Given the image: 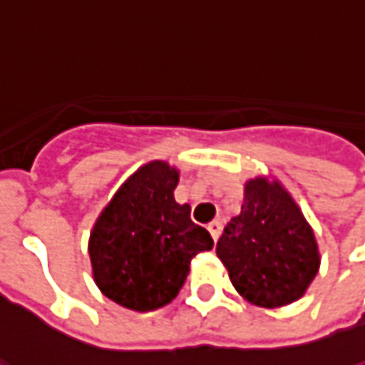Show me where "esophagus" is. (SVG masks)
Returning a JSON list of instances; mask_svg holds the SVG:
<instances>
[{
  "mask_svg": "<svg viewBox=\"0 0 365 365\" xmlns=\"http://www.w3.org/2000/svg\"><path fill=\"white\" fill-rule=\"evenodd\" d=\"M209 233H211V237H213V241H217L219 235H221V229H223V225H221V221H211L207 225Z\"/></svg>",
  "mask_w": 365,
  "mask_h": 365,
  "instance_id": "34e87169",
  "label": "esophagus"
}]
</instances>
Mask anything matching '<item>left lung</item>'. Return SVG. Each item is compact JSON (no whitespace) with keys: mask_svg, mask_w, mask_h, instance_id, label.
<instances>
[{"mask_svg":"<svg viewBox=\"0 0 365 365\" xmlns=\"http://www.w3.org/2000/svg\"><path fill=\"white\" fill-rule=\"evenodd\" d=\"M217 257L237 292L264 308L298 300L320 267L314 233L302 211L279 182L264 178L245 185L241 213L219 237Z\"/></svg>","mask_w":365,"mask_h":365,"instance_id":"left-lung-1","label":"left lung"}]
</instances>
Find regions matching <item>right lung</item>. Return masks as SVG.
Instances as JSON below:
<instances>
[{"instance_id": "right-lung-1", "label": "right lung", "mask_w": 365, "mask_h": 365, "mask_svg": "<svg viewBox=\"0 0 365 365\" xmlns=\"http://www.w3.org/2000/svg\"><path fill=\"white\" fill-rule=\"evenodd\" d=\"M178 170L165 162L142 165L104 207L88 241L98 289L138 312L172 302L190 262L213 249L207 229L195 225L190 205L174 200Z\"/></svg>"}]
</instances>
